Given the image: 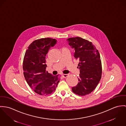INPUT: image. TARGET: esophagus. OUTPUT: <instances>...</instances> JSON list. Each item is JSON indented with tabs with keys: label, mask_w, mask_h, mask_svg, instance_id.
Wrapping results in <instances>:
<instances>
[{
	"label": "esophagus",
	"mask_w": 126,
	"mask_h": 126,
	"mask_svg": "<svg viewBox=\"0 0 126 126\" xmlns=\"http://www.w3.org/2000/svg\"><path fill=\"white\" fill-rule=\"evenodd\" d=\"M68 74H62V76H63V77H64V78H66V77H67L68 76Z\"/></svg>",
	"instance_id": "esophagus-1"
}]
</instances>
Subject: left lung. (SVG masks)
<instances>
[{"instance_id": "8db88e82", "label": "left lung", "mask_w": 126, "mask_h": 126, "mask_svg": "<svg viewBox=\"0 0 126 126\" xmlns=\"http://www.w3.org/2000/svg\"><path fill=\"white\" fill-rule=\"evenodd\" d=\"M73 49L74 57L79 61L80 69L78 83L72 87L75 94L84 96L91 93L100 80L102 66L100 55L95 45L81 37L70 38L67 40Z\"/></svg>"}]
</instances>
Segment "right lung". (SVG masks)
<instances>
[{
	"label": "right lung",
	"instance_id": "obj_1",
	"mask_svg": "<svg viewBox=\"0 0 126 126\" xmlns=\"http://www.w3.org/2000/svg\"><path fill=\"white\" fill-rule=\"evenodd\" d=\"M56 42V39L49 38L35 40L29 45L24 56L23 68L25 79L34 91L40 95L54 92L59 82V74L54 76L46 70V54Z\"/></svg>",
	"mask_w": 126,
	"mask_h": 126
}]
</instances>
